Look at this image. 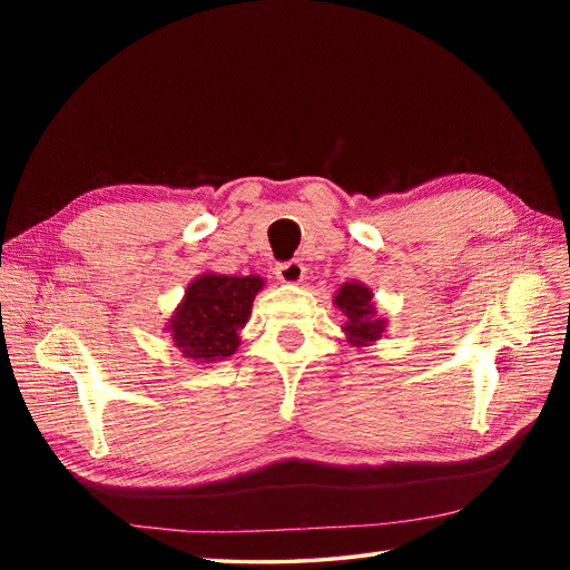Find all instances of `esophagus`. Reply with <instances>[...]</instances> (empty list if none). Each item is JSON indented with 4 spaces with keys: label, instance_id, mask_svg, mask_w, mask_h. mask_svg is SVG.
I'll return each mask as SVG.
<instances>
[{
    "label": "esophagus",
    "instance_id": "esophagus-1",
    "mask_svg": "<svg viewBox=\"0 0 570 570\" xmlns=\"http://www.w3.org/2000/svg\"><path fill=\"white\" fill-rule=\"evenodd\" d=\"M304 273L306 268L299 262H287L275 268V275H278V281L285 285H299L304 281Z\"/></svg>",
    "mask_w": 570,
    "mask_h": 570
}]
</instances>
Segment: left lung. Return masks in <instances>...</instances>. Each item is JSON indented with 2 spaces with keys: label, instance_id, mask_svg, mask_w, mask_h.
<instances>
[{
  "label": "left lung",
  "instance_id": "1",
  "mask_svg": "<svg viewBox=\"0 0 570 570\" xmlns=\"http://www.w3.org/2000/svg\"><path fill=\"white\" fill-rule=\"evenodd\" d=\"M333 304L344 314V318H347V323L342 325V331L347 335V342L352 347H371L375 340L383 337L387 321L377 316L371 287L358 281L344 283L337 289Z\"/></svg>",
  "mask_w": 570,
  "mask_h": 570
}]
</instances>
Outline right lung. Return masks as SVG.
<instances>
[{"label":"right lung","mask_w":570,"mask_h":570,"mask_svg":"<svg viewBox=\"0 0 570 570\" xmlns=\"http://www.w3.org/2000/svg\"><path fill=\"white\" fill-rule=\"evenodd\" d=\"M264 285L258 275L212 271L197 275L166 323L180 356L202 366L233 356L239 347V331L249 321L254 297Z\"/></svg>","instance_id":"add662e5"}]
</instances>
